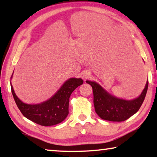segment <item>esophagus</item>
<instances>
[{"instance_id": "obj_1", "label": "esophagus", "mask_w": 157, "mask_h": 157, "mask_svg": "<svg viewBox=\"0 0 157 157\" xmlns=\"http://www.w3.org/2000/svg\"><path fill=\"white\" fill-rule=\"evenodd\" d=\"M91 73L88 71H84L82 74H81V78L85 81V80H87L88 78H89L90 77H91Z\"/></svg>"}]
</instances>
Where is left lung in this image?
I'll list each match as a JSON object with an SVG mask.
<instances>
[{"mask_svg": "<svg viewBox=\"0 0 157 157\" xmlns=\"http://www.w3.org/2000/svg\"><path fill=\"white\" fill-rule=\"evenodd\" d=\"M86 83L93 89L94 104L96 113L102 119L110 121H125L136 113L143 104L149 85L147 81L141 95L128 101L111 96L94 81H86Z\"/></svg>", "mask_w": 157, "mask_h": 157, "instance_id": "left-lung-1", "label": "left lung"}]
</instances>
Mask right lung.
I'll return each mask as SVG.
<instances>
[{
  "label": "right lung",
  "instance_id": "1",
  "mask_svg": "<svg viewBox=\"0 0 157 157\" xmlns=\"http://www.w3.org/2000/svg\"><path fill=\"white\" fill-rule=\"evenodd\" d=\"M83 82L81 78L68 79L54 96L39 104H27L22 102L15 94L11 83L10 86L15 101L22 114L39 125L48 126L61 123L66 119L68 114L71 94Z\"/></svg>",
  "mask_w": 157,
  "mask_h": 157
}]
</instances>
